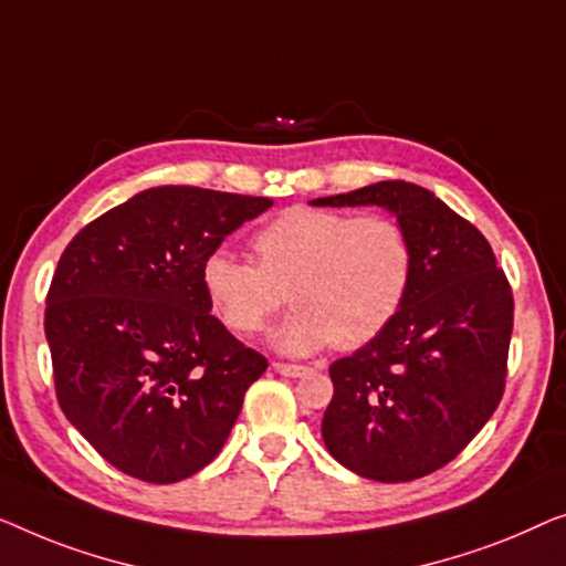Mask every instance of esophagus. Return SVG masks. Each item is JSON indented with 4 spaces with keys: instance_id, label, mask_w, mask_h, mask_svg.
<instances>
[{
    "instance_id": "1",
    "label": "esophagus",
    "mask_w": 566,
    "mask_h": 566,
    "mask_svg": "<svg viewBox=\"0 0 566 566\" xmlns=\"http://www.w3.org/2000/svg\"><path fill=\"white\" fill-rule=\"evenodd\" d=\"M274 371L284 374V377H305V374H310V366L305 364H284V361H274Z\"/></svg>"
}]
</instances>
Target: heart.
<instances>
[{
	"label": "heart",
	"instance_id": "obj_1",
	"mask_svg": "<svg viewBox=\"0 0 566 566\" xmlns=\"http://www.w3.org/2000/svg\"><path fill=\"white\" fill-rule=\"evenodd\" d=\"M253 253L256 264L212 251L202 264L205 297L241 336L259 333L290 297L297 310L272 336L284 354L371 344L400 313L412 280L408 233L387 214L292 207L253 235Z\"/></svg>",
	"mask_w": 566,
	"mask_h": 566
}]
</instances>
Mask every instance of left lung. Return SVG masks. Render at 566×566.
Returning <instances> with one entry per match:
<instances>
[{"mask_svg":"<svg viewBox=\"0 0 566 566\" xmlns=\"http://www.w3.org/2000/svg\"><path fill=\"white\" fill-rule=\"evenodd\" d=\"M310 205L385 207L412 249L400 313L371 344L331 364L323 441L333 459L366 480L431 474L482 431L503 397L511 284L488 238L410 181H377Z\"/></svg>","mask_w":566,"mask_h":566,"instance_id":"1","label":"left lung"}]
</instances>
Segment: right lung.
<instances>
[{"label": "right lung", "instance_id": "obj_1", "mask_svg": "<svg viewBox=\"0 0 566 566\" xmlns=\"http://www.w3.org/2000/svg\"><path fill=\"white\" fill-rule=\"evenodd\" d=\"M269 197L154 187L61 253L45 305L55 397L102 459L171 484L218 457L266 359L210 313L202 264Z\"/></svg>", "mask_w": 566, "mask_h": 566}]
</instances>
